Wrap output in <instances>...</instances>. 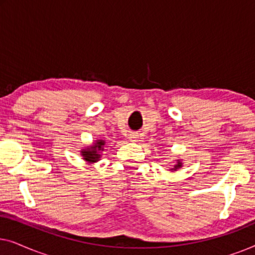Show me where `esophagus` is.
<instances>
[{"instance_id": "34e87169", "label": "esophagus", "mask_w": 255, "mask_h": 255, "mask_svg": "<svg viewBox=\"0 0 255 255\" xmlns=\"http://www.w3.org/2000/svg\"><path fill=\"white\" fill-rule=\"evenodd\" d=\"M130 140L131 141H138V138H139V134L137 132H133V133H130Z\"/></svg>"}]
</instances>
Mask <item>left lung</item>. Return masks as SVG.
<instances>
[{
	"mask_svg": "<svg viewBox=\"0 0 255 255\" xmlns=\"http://www.w3.org/2000/svg\"><path fill=\"white\" fill-rule=\"evenodd\" d=\"M181 167H182V162L180 161V160H177V162H176V165L174 166V168H172V170H176L177 168H181Z\"/></svg>",
	"mask_w": 255,
	"mask_h": 255,
	"instance_id": "1",
	"label": "left lung"
}]
</instances>
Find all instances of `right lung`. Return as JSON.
<instances>
[{
  "instance_id": "1",
  "label": "right lung",
  "mask_w": 255,
  "mask_h": 255,
  "mask_svg": "<svg viewBox=\"0 0 255 255\" xmlns=\"http://www.w3.org/2000/svg\"><path fill=\"white\" fill-rule=\"evenodd\" d=\"M106 145V141L96 140L92 146L83 148L81 151V155L87 162L93 163L99 161L101 158V151H103V146Z\"/></svg>"
}]
</instances>
